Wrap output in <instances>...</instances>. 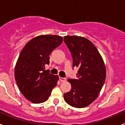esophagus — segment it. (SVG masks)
<instances>
[{"mask_svg":"<svg viewBox=\"0 0 125 125\" xmlns=\"http://www.w3.org/2000/svg\"><path fill=\"white\" fill-rule=\"evenodd\" d=\"M59 80L61 81V82H64L66 81V79L65 78H61V77H59Z\"/></svg>","mask_w":125,"mask_h":125,"instance_id":"obj_1","label":"esophagus"}]
</instances>
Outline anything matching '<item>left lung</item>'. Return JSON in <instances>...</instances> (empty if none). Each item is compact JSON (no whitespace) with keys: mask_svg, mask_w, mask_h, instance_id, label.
<instances>
[{"mask_svg":"<svg viewBox=\"0 0 125 125\" xmlns=\"http://www.w3.org/2000/svg\"><path fill=\"white\" fill-rule=\"evenodd\" d=\"M64 41L73 57V68H78L77 78L69 79L70 91L64 100L74 108H84L97 98L106 79V68L100 52L87 39L66 36Z\"/></svg>","mask_w":125,"mask_h":125,"instance_id":"obj_1","label":"left lung"}]
</instances>
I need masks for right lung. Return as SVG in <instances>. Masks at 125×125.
Wrapping results in <instances>:
<instances>
[{
  "label": "right lung",
  "instance_id": "1",
  "mask_svg": "<svg viewBox=\"0 0 125 125\" xmlns=\"http://www.w3.org/2000/svg\"><path fill=\"white\" fill-rule=\"evenodd\" d=\"M63 38L56 35H42L26 44L15 65V79L20 91L33 103L48 100L57 84L58 76L53 75L45 66L49 64L51 52L60 46Z\"/></svg>",
  "mask_w": 125,
  "mask_h": 125
}]
</instances>
